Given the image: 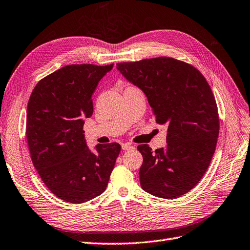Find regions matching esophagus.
<instances>
[{
    "label": "esophagus",
    "instance_id": "1",
    "mask_svg": "<svg viewBox=\"0 0 250 250\" xmlns=\"http://www.w3.org/2000/svg\"><path fill=\"white\" fill-rule=\"evenodd\" d=\"M122 149H123L124 151H128V150H132V149H134V147H133V146H132L131 144H128V143H126V144H123V145H122Z\"/></svg>",
    "mask_w": 250,
    "mask_h": 250
}]
</instances>
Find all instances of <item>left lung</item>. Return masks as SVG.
<instances>
[{
    "instance_id": "1",
    "label": "left lung",
    "mask_w": 250,
    "mask_h": 250,
    "mask_svg": "<svg viewBox=\"0 0 250 250\" xmlns=\"http://www.w3.org/2000/svg\"><path fill=\"white\" fill-rule=\"evenodd\" d=\"M126 79L141 88L157 124H167V147L143 155L142 188L161 199H177L200 182L216 149L219 116L205 76L191 64L169 57L117 64Z\"/></svg>"
}]
</instances>
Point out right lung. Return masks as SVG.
Segmentation results:
<instances>
[{
  "label": "right lung",
  "instance_id": "add662e5",
  "mask_svg": "<svg viewBox=\"0 0 250 250\" xmlns=\"http://www.w3.org/2000/svg\"><path fill=\"white\" fill-rule=\"evenodd\" d=\"M114 64L62 67L34 88L27 109L30 156L42 182L59 199L88 202L106 189L118 143L97 145L92 153L84 141V119L93 115L92 94Z\"/></svg>",
  "mask_w": 250,
  "mask_h": 250
}]
</instances>
